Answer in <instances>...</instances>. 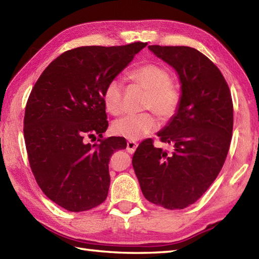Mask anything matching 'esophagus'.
Returning a JSON list of instances; mask_svg holds the SVG:
<instances>
[{"mask_svg":"<svg viewBox=\"0 0 259 259\" xmlns=\"http://www.w3.org/2000/svg\"><path fill=\"white\" fill-rule=\"evenodd\" d=\"M138 147V143L135 141H128L127 142V151L129 153H134Z\"/></svg>","mask_w":259,"mask_h":259,"instance_id":"34e87169","label":"esophagus"}]
</instances>
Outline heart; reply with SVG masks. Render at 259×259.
I'll return each instance as SVG.
<instances>
[{
	"mask_svg": "<svg viewBox=\"0 0 259 259\" xmlns=\"http://www.w3.org/2000/svg\"><path fill=\"white\" fill-rule=\"evenodd\" d=\"M131 80L147 92L144 98V109L153 110L160 119H170L180 102V94L171 82V76L165 68L157 64H144L131 71ZM123 85L120 79L110 80L104 92V104L108 112L119 115L122 111ZM158 127V121L152 113L143 112L130 115L116 120L112 132L128 140H139L151 134Z\"/></svg>",
	"mask_w": 259,
	"mask_h": 259,
	"instance_id": "heart-1",
	"label": "heart"
}]
</instances>
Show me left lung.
<instances>
[{
  "instance_id": "left-lung-1",
  "label": "left lung",
  "mask_w": 259,
  "mask_h": 259,
  "mask_svg": "<svg viewBox=\"0 0 259 259\" xmlns=\"http://www.w3.org/2000/svg\"><path fill=\"white\" fill-rule=\"evenodd\" d=\"M176 69L181 83L177 111L158 132L170 153L151 139L139 144L132 165L144 197L167 209L196 202L223 166L233 134V101L220 69L195 48L148 47Z\"/></svg>"
}]
</instances>
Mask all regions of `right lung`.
<instances>
[{"instance_id":"right-lung-1","label":"right lung","mask_w":259,"mask_h":259,"mask_svg":"<svg viewBox=\"0 0 259 259\" xmlns=\"http://www.w3.org/2000/svg\"><path fill=\"white\" fill-rule=\"evenodd\" d=\"M146 46L74 48L54 59L32 89L24 116L29 165L44 194L67 211H88L107 198L108 163L127 141L101 139L108 128L104 92ZM95 134L98 145L84 142Z\"/></svg>"}]
</instances>
